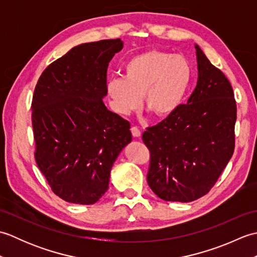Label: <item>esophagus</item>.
<instances>
[{"mask_svg":"<svg viewBox=\"0 0 257 257\" xmlns=\"http://www.w3.org/2000/svg\"><path fill=\"white\" fill-rule=\"evenodd\" d=\"M132 134H133L134 137H136V138L141 137V132H140V129L138 127H132Z\"/></svg>","mask_w":257,"mask_h":257,"instance_id":"obj_1","label":"esophagus"}]
</instances>
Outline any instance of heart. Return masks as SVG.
I'll return each instance as SVG.
<instances>
[{
	"instance_id": "1",
	"label": "heart",
	"mask_w": 257,
	"mask_h": 257,
	"mask_svg": "<svg viewBox=\"0 0 257 257\" xmlns=\"http://www.w3.org/2000/svg\"><path fill=\"white\" fill-rule=\"evenodd\" d=\"M192 83V68L181 55L149 51L130 58L123 65L122 77H112L105 86L111 110L125 116L141 101L157 118L176 113L187 98Z\"/></svg>"
}]
</instances>
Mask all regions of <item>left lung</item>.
Wrapping results in <instances>:
<instances>
[{"label": "left lung", "instance_id": "obj_1", "mask_svg": "<svg viewBox=\"0 0 257 257\" xmlns=\"http://www.w3.org/2000/svg\"><path fill=\"white\" fill-rule=\"evenodd\" d=\"M194 47L198 81L187 105L143 135L151 156L147 181L165 201L191 202L205 195L234 151L232 86L200 46Z\"/></svg>", "mask_w": 257, "mask_h": 257}]
</instances>
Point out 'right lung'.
<instances>
[{
  "label": "right lung",
  "mask_w": 257,
  "mask_h": 257,
  "mask_svg": "<svg viewBox=\"0 0 257 257\" xmlns=\"http://www.w3.org/2000/svg\"><path fill=\"white\" fill-rule=\"evenodd\" d=\"M123 42L73 47L37 81L32 101L35 159L54 193L75 204H94L108 190L120 152L132 143L130 123L108 110L107 68Z\"/></svg>",
  "instance_id": "right-lung-1"
}]
</instances>
